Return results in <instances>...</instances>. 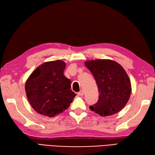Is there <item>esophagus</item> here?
Segmentation results:
<instances>
[{"mask_svg":"<svg viewBox=\"0 0 155 155\" xmlns=\"http://www.w3.org/2000/svg\"><path fill=\"white\" fill-rule=\"evenodd\" d=\"M84 91H83L82 90L80 91V92L78 93V95L79 96H83V95H84Z\"/></svg>","mask_w":155,"mask_h":155,"instance_id":"esophagus-1","label":"esophagus"}]
</instances>
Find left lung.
I'll list each match as a JSON object with an SVG mask.
<instances>
[{"instance_id": "obj_1", "label": "left lung", "mask_w": 155, "mask_h": 155, "mask_svg": "<svg viewBox=\"0 0 155 155\" xmlns=\"http://www.w3.org/2000/svg\"><path fill=\"white\" fill-rule=\"evenodd\" d=\"M85 65L95 78L99 92L97 103L89 108L102 116L121 110L131 93V81L123 67L108 59L88 60Z\"/></svg>"}]
</instances>
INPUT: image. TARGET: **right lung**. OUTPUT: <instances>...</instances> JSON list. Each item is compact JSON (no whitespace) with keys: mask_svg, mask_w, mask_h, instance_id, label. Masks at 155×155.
Segmentation results:
<instances>
[{"mask_svg":"<svg viewBox=\"0 0 155 155\" xmlns=\"http://www.w3.org/2000/svg\"><path fill=\"white\" fill-rule=\"evenodd\" d=\"M62 60L45 62L29 75L25 83L26 95L32 108L40 114L54 117L70 107L76 95L71 81L64 75Z\"/></svg>","mask_w":155,"mask_h":155,"instance_id":"1","label":"right lung"}]
</instances>
